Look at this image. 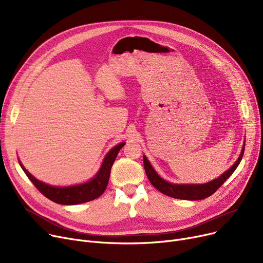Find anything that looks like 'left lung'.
<instances>
[{"instance_id":"left-lung-1","label":"left lung","mask_w":263,"mask_h":263,"mask_svg":"<svg viewBox=\"0 0 263 263\" xmlns=\"http://www.w3.org/2000/svg\"><path fill=\"white\" fill-rule=\"evenodd\" d=\"M245 143L243 144V148L241 150V154L238 158V160L233 163L232 166L227 170L225 173H223L218 178L214 179V180L206 182V183H200V184H178V183H172L166 180H164L161 178L158 173L153 167V165L150 164L147 157L144 155V168L146 172V175L151 182L158 191H160L163 194L167 195L173 198L178 199H186V200H200L203 198H206L211 196L216 190L222 185L227 179L232 175V173L237 170L238 165L240 164L243 154H244Z\"/></svg>"}]
</instances>
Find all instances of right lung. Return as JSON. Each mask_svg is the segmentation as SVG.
Wrapping results in <instances>:
<instances>
[{
  "label": "right lung",
  "mask_w": 263,
  "mask_h": 263,
  "mask_svg": "<svg viewBox=\"0 0 263 263\" xmlns=\"http://www.w3.org/2000/svg\"><path fill=\"white\" fill-rule=\"evenodd\" d=\"M124 144L126 143L122 142L108 151L103 159L98 173L89 181L76 185L55 186L47 184L36 179L32 174L27 172L21 161H18L25 175L29 177L30 180L38 189L41 194H44L47 198L61 204H79L93 200L103 194L109 179L110 168L113 166V163L119 153V150L123 147Z\"/></svg>",
  "instance_id": "right-lung-1"
}]
</instances>
